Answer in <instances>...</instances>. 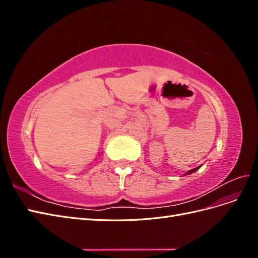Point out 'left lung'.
I'll list each match as a JSON object with an SVG mask.
<instances>
[{
    "instance_id": "left-lung-1",
    "label": "left lung",
    "mask_w": 258,
    "mask_h": 258,
    "mask_svg": "<svg viewBox=\"0 0 258 258\" xmlns=\"http://www.w3.org/2000/svg\"><path fill=\"white\" fill-rule=\"evenodd\" d=\"M201 166H199V167H197V168H195V169H191V170H189V171H187V172L185 173V175H188V174H191V173H194V172H196V171L200 168Z\"/></svg>"
}]
</instances>
